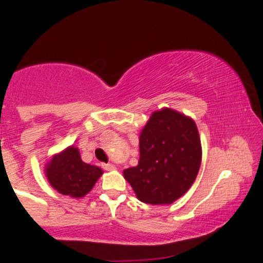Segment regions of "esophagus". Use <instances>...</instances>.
Returning <instances> with one entry per match:
<instances>
[{"label": "esophagus", "mask_w": 263, "mask_h": 263, "mask_svg": "<svg viewBox=\"0 0 263 263\" xmlns=\"http://www.w3.org/2000/svg\"><path fill=\"white\" fill-rule=\"evenodd\" d=\"M102 168H104L105 171H114V170H116V167H115L112 163H104V164H102Z\"/></svg>", "instance_id": "esophagus-1"}]
</instances>
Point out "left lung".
Instances as JSON below:
<instances>
[{
    "mask_svg": "<svg viewBox=\"0 0 263 263\" xmlns=\"http://www.w3.org/2000/svg\"><path fill=\"white\" fill-rule=\"evenodd\" d=\"M201 163L197 125L185 115L162 108L140 135V161L123 171L136 197L152 205L172 204L188 192Z\"/></svg>",
    "mask_w": 263,
    "mask_h": 263,
    "instance_id": "left-lung-1",
    "label": "left lung"
}]
</instances>
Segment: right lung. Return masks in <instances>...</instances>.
<instances>
[{"mask_svg":"<svg viewBox=\"0 0 263 263\" xmlns=\"http://www.w3.org/2000/svg\"><path fill=\"white\" fill-rule=\"evenodd\" d=\"M101 174V168L81 161L79 149L74 146L53 156L45 165V176L50 185L60 194L70 195L71 198L86 195Z\"/></svg>","mask_w":263,"mask_h":263,"instance_id":"add662e5","label":"right lung"}]
</instances>
